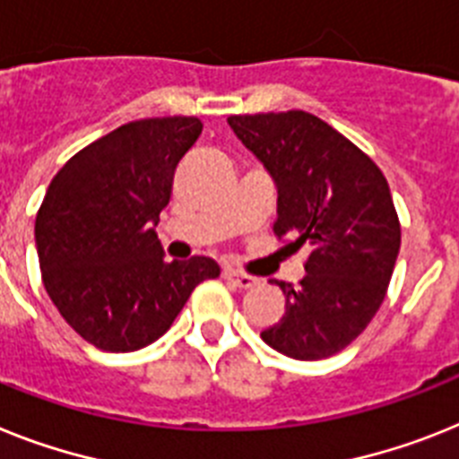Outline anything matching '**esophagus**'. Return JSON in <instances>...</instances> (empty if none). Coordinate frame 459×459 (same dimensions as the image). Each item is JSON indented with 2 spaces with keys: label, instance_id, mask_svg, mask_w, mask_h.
Masks as SVG:
<instances>
[{
  "label": "esophagus",
  "instance_id": "obj_1",
  "mask_svg": "<svg viewBox=\"0 0 459 459\" xmlns=\"http://www.w3.org/2000/svg\"><path fill=\"white\" fill-rule=\"evenodd\" d=\"M223 277H226L229 282H233L236 287H240V289H249V287H254V284L259 282L256 277L247 275V273H238V271H233V268H223Z\"/></svg>",
  "mask_w": 459,
  "mask_h": 459
}]
</instances>
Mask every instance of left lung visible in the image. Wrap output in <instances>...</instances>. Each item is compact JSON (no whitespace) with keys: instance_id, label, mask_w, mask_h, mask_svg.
I'll use <instances>...</instances> for the list:
<instances>
[{"instance_id":"left-lung-1","label":"left lung","mask_w":459,"mask_h":459,"mask_svg":"<svg viewBox=\"0 0 459 459\" xmlns=\"http://www.w3.org/2000/svg\"><path fill=\"white\" fill-rule=\"evenodd\" d=\"M230 130L277 188V238L310 247L299 287L280 284L287 310L261 331L273 350L315 361L348 348L385 299L402 229L378 165L306 111L230 117Z\"/></svg>"}]
</instances>
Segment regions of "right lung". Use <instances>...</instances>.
Wrapping results in <instances>:
<instances>
[{"label": "right lung", "instance_id": "right-lung-1", "mask_svg": "<svg viewBox=\"0 0 459 459\" xmlns=\"http://www.w3.org/2000/svg\"><path fill=\"white\" fill-rule=\"evenodd\" d=\"M200 133L194 117L121 126L69 158L46 191L34 223L44 287L95 348H144L170 329L203 280L221 273L207 256L165 261L156 236L177 163Z\"/></svg>", "mask_w": 459, "mask_h": 459}]
</instances>
